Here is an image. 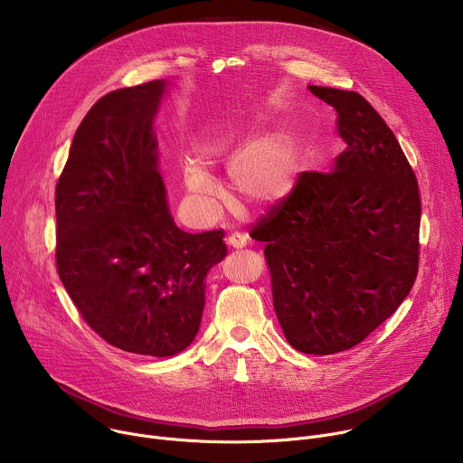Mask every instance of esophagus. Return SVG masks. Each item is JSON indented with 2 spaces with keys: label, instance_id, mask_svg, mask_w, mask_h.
Instances as JSON below:
<instances>
[{
  "label": "esophagus",
  "instance_id": "obj_1",
  "mask_svg": "<svg viewBox=\"0 0 463 463\" xmlns=\"http://www.w3.org/2000/svg\"><path fill=\"white\" fill-rule=\"evenodd\" d=\"M247 241H249L247 234H241V232H232L227 236V243L232 249H243L247 245Z\"/></svg>",
  "mask_w": 463,
  "mask_h": 463
}]
</instances>
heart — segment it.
Wrapping results in <instances>:
<instances>
[{
    "label": "heart",
    "instance_id": "obj_1",
    "mask_svg": "<svg viewBox=\"0 0 463 463\" xmlns=\"http://www.w3.org/2000/svg\"><path fill=\"white\" fill-rule=\"evenodd\" d=\"M241 143L238 134L205 137L195 143V159H186L183 165V183L195 200L211 202L218 192L214 177L203 165H216L229 157V186L240 207L271 209L293 192L300 174V148L291 134L273 131L243 145L239 151Z\"/></svg>",
    "mask_w": 463,
    "mask_h": 463
}]
</instances>
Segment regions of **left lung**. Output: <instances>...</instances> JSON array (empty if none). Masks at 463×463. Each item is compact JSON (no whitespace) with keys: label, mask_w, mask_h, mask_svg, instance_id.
<instances>
[{"label":"left lung","mask_w":463,"mask_h":463,"mask_svg":"<svg viewBox=\"0 0 463 463\" xmlns=\"http://www.w3.org/2000/svg\"><path fill=\"white\" fill-rule=\"evenodd\" d=\"M335 108L348 145L334 172H302L252 225L266 241L277 318L313 355L354 348L411 293L420 260L418 179L398 139L355 91L307 86Z\"/></svg>","instance_id":"8db88e82"}]
</instances>
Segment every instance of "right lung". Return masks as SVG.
Here are the masks:
<instances>
[{
    "label": "right lung",
    "mask_w": 463,
    "mask_h": 463,
    "mask_svg": "<svg viewBox=\"0 0 463 463\" xmlns=\"http://www.w3.org/2000/svg\"><path fill=\"white\" fill-rule=\"evenodd\" d=\"M152 80L104 95L80 122L56 183V269L106 343L170 357L200 329L205 277L227 256L223 231L190 234L170 214Z\"/></svg>",
    "instance_id": "obj_1"
}]
</instances>
